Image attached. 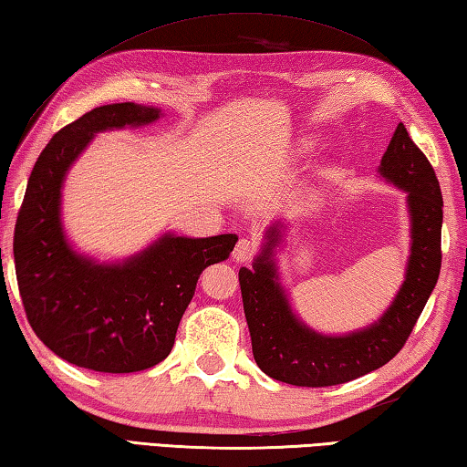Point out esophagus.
Masks as SVG:
<instances>
[{"label":"esophagus","instance_id":"1","mask_svg":"<svg viewBox=\"0 0 467 467\" xmlns=\"http://www.w3.org/2000/svg\"><path fill=\"white\" fill-rule=\"evenodd\" d=\"M255 255V244H253L249 239H241L236 243V247L233 251V259L236 263H249Z\"/></svg>","mask_w":467,"mask_h":467}]
</instances>
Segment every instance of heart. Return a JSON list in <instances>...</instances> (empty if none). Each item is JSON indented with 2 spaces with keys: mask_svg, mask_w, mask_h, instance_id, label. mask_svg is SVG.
I'll use <instances>...</instances> for the list:
<instances>
[{
  "mask_svg": "<svg viewBox=\"0 0 467 467\" xmlns=\"http://www.w3.org/2000/svg\"><path fill=\"white\" fill-rule=\"evenodd\" d=\"M306 147H312V142H310V140H308V142H306Z\"/></svg>",
  "mask_w": 467,
  "mask_h": 467,
  "instance_id": "heart-1",
  "label": "heart"
}]
</instances>
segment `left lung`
<instances>
[{"instance_id": "8db88e82", "label": "left lung", "mask_w": 467, "mask_h": 467, "mask_svg": "<svg viewBox=\"0 0 467 467\" xmlns=\"http://www.w3.org/2000/svg\"><path fill=\"white\" fill-rule=\"evenodd\" d=\"M378 173L406 193L410 255L400 290L371 325L345 335H322L300 320L279 279L275 253L284 243L279 220L265 231L253 267H241L239 282L253 358L269 378L306 388L345 384L386 366L417 325L439 279L443 196L433 167L404 124L396 126Z\"/></svg>"}]
</instances>
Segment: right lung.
I'll use <instances>...</instances> for the list:
<instances>
[{
	"mask_svg": "<svg viewBox=\"0 0 467 467\" xmlns=\"http://www.w3.org/2000/svg\"><path fill=\"white\" fill-rule=\"evenodd\" d=\"M159 108H93L50 139L30 173L14 233L16 277L34 333L58 358L104 374L163 361L202 271L228 259L239 236L190 239L175 233L122 261L79 253L63 226V185L98 132L157 122Z\"/></svg>",
	"mask_w": 467,
	"mask_h": 467,
	"instance_id": "add662e5",
	"label": "right lung"
}]
</instances>
